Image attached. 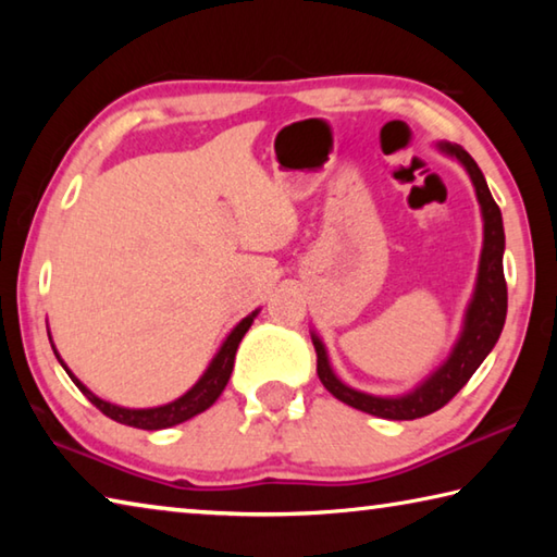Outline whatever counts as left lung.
Returning <instances> with one entry per match:
<instances>
[{
  "instance_id": "left-lung-1",
  "label": "left lung",
  "mask_w": 557,
  "mask_h": 557,
  "mask_svg": "<svg viewBox=\"0 0 557 557\" xmlns=\"http://www.w3.org/2000/svg\"><path fill=\"white\" fill-rule=\"evenodd\" d=\"M440 149L449 157H455L457 162L467 169L471 184L476 188V199L482 206V219H484V248L482 260H479V275L474 297H471L465 326L457 338L455 348L445 363L422 381L418 388H412L405 395H395V398H381V395H369L361 391L348 388L346 383L336 379V373L329 366L326 348L322 338L312 334V342L317 348V375L324 383V388L351 408L375 414V418L385 420H414L425 418V414L440 410L442 405H447L455 395L465 388L467 381L474 375V371L482 366L488 351L496 346L498 336L506 322V307H508V292L504 280V221L502 211L494 201L492 191H488L486 178L482 169L476 166L474 159L469 157L467 149L459 145L442 143Z\"/></svg>"
}]
</instances>
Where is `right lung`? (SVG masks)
Here are the masks:
<instances>
[{
	"instance_id": "obj_1",
	"label": "right lung",
	"mask_w": 557,
	"mask_h": 557,
	"mask_svg": "<svg viewBox=\"0 0 557 557\" xmlns=\"http://www.w3.org/2000/svg\"><path fill=\"white\" fill-rule=\"evenodd\" d=\"M258 317V309L252 314H248L243 319V322L233 329V332L228 334V338H225L223 346L219 348V354L213 356V361L209 363V369H206V373L201 375L199 381H196V385L191 391H186L182 398H176L174 403H166V405H159V408H145V410H132V408H120V405H112L108 400H100L98 395H92L86 385H83L75 375L69 371V366H65L61 361V356L53 354L55 358H59L61 366L65 371H69L71 381L78 385V388L83 391V395L96 405V408L108 414L110 420L115 422H122V425H129V428H139V430H164V428H174L178 425V422H186L191 420L194 414H199L203 410H209L211 405L219 400V395L223 393L225 385H228V379L233 373V361H235V351H238V344L240 338L245 336V332H248L252 319Z\"/></svg>"
}]
</instances>
